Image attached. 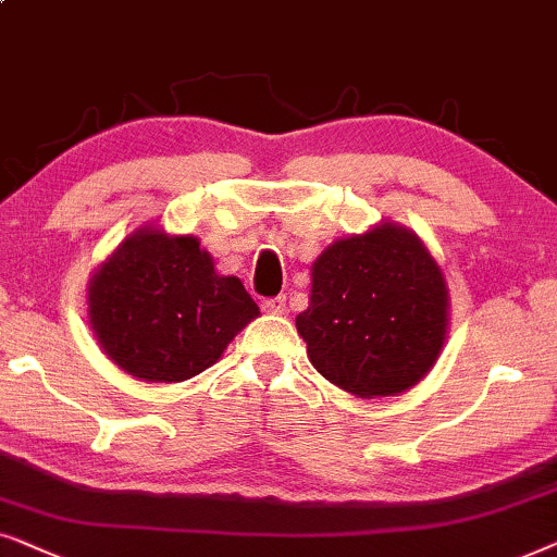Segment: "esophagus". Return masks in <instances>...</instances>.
<instances>
[{
	"instance_id": "1",
	"label": "esophagus",
	"mask_w": 557,
	"mask_h": 557,
	"mask_svg": "<svg viewBox=\"0 0 557 557\" xmlns=\"http://www.w3.org/2000/svg\"><path fill=\"white\" fill-rule=\"evenodd\" d=\"M262 310H264V313H272V315H283L287 310V298H285V295H277V298H264Z\"/></svg>"
}]
</instances>
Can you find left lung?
Masks as SVG:
<instances>
[{
    "instance_id": "8db88e82",
    "label": "left lung",
    "mask_w": 557,
    "mask_h": 557,
    "mask_svg": "<svg viewBox=\"0 0 557 557\" xmlns=\"http://www.w3.org/2000/svg\"><path fill=\"white\" fill-rule=\"evenodd\" d=\"M295 325L331 384L356 397L397 395L438 359L446 283L418 236L382 224L315 259L310 302Z\"/></svg>"
}]
</instances>
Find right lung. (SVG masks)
Masks as SVG:
<instances>
[{"instance_id": "right-lung-1", "label": "right lung", "mask_w": 557, "mask_h": 557, "mask_svg": "<svg viewBox=\"0 0 557 557\" xmlns=\"http://www.w3.org/2000/svg\"><path fill=\"white\" fill-rule=\"evenodd\" d=\"M88 315L124 372L183 382L209 369L259 308L239 280L216 274L196 236L143 228L94 274Z\"/></svg>"}]
</instances>
